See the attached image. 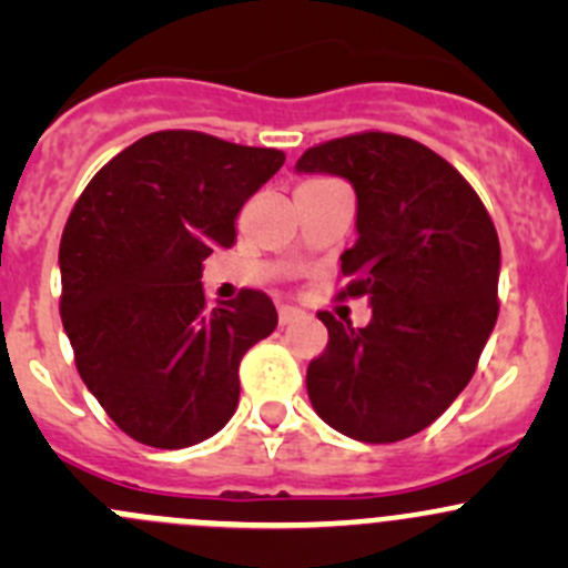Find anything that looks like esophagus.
<instances>
[{
  "instance_id": "34e87169",
  "label": "esophagus",
  "mask_w": 568,
  "mask_h": 568,
  "mask_svg": "<svg viewBox=\"0 0 568 568\" xmlns=\"http://www.w3.org/2000/svg\"><path fill=\"white\" fill-rule=\"evenodd\" d=\"M277 316H280V324H291V321H296L302 316V311L300 307H291V305H280L277 307Z\"/></svg>"
}]
</instances>
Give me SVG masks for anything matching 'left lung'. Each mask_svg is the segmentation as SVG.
I'll return each mask as SVG.
<instances>
[{"mask_svg": "<svg viewBox=\"0 0 568 568\" xmlns=\"http://www.w3.org/2000/svg\"><path fill=\"white\" fill-rule=\"evenodd\" d=\"M296 173L337 175L357 194V242L341 255L371 321L318 313L329 332L307 365L326 426L359 443H398L432 426L473 379L497 321L500 242L459 170L398 134L311 148Z\"/></svg>", "mask_w": 568, "mask_h": 568, "instance_id": "8db88e82", "label": "left lung"}]
</instances>
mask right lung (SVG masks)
I'll list each match as a JSON object with an SVG mask.
<instances>
[{
  "mask_svg": "<svg viewBox=\"0 0 568 568\" xmlns=\"http://www.w3.org/2000/svg\"><path fill=\"white\" fill-rule=\"evenodd\" d=\"M285 162L200 131H156L99 170L60 242V316L88 390L131 439L178 450L239 406V363L277 326L261 291L205 305L203 261Z\"/></svg>",
  "mask_w": 568,
  "mask_h": 568,
  "instance_id": "right-lung-1",
  "label": "right lung"
}]
</instances>
